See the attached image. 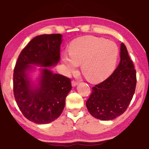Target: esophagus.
I'll return each mask as SVG.
<instances>
[{
	"mask_svg": "<svg viewBox=\"0 0 149 149\" xmlns=\"http://www.w3.org/2000/svg\"><path fill=\"white\" fill-rule=\"evenodd\" d=\"M72 83V87H76L77 85H78V83H79L77 82V81H72V83Z\"/></svg>",
	"mask_w": 149,
	"mask_h": 149,
	"instance_id": "34e87169",
	"label": "esophagus"
}]
</instances>
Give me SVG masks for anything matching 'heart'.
Segmentation results:
<instances>
[{
	"label": "heart",
	"mask_w": 149,
	"mask_h": 149,
	"mask_svg": "<svg viewBox=\"0 0 149 149\" xmlns=\"http://www.w3.org/2000/svg\"><path fill=\"white\" fill-rule=\"evenodd\" d=\"M68 53L62 56L67 72H73L81 64L85 78L97 83L104 80L113 72L119 56V48L115 42L104 38L85 36L72 40Z\"/></svg>",
	"instance_id": "1"
}]
</instances>
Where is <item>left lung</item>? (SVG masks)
<instances>
[{
	"label": "left lung",
	"instance_id": "8db88e82",
	"mask_svg": "<svg viewBox=\"0 0 149 149\" xmlns=\"http://www.w3.org/2000/svg\"><path fill=\"white\" fill-rule=\"evenodd\" d=\"M136 85V70L123 42L120 46V62L109 78L92 87L86 102L93 117L102 121L119 117L127 109Z\"/></svg>",
	"mask_w": 149,
	"mask_h": 149
}]
</instances>
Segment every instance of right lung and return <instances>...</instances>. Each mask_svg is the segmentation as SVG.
Instances as JSON below:
<instances>
[{
    "instance_id": "add662e5",
    "label": "right lung",
    "mask_w": 149,
    "mask_h": 149,
    "mask_svg": "<svg viewBox=\"0 0 149 149\" xmlns=\"http://www.w3.org/2000/svg\"><path fill=\"white\" fill-rule=\"evenodd\" d=\"M60 34H42L34 37L22 51L13 74V93L22 114L29 121L47 124L60 117L65 100L72 89L70 79L55 74L49 68L56 66L60 59ZM38 70L35 81L30 73Z\"/></svg>"
}]
</instances>
